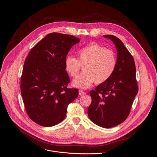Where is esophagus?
I'll use <instances>...</instances> for the list:
<instances>
[{"label":"esophagus","mask_w":157,"mask_h":157,"mask_svg":"<svg viewBox=\"0 0 157 157\" xmlns=\"http://www.w3.org/2000/svg\"><path fill=\"white\" fill-rule=\"evenodd\" d=\"M79 94L80 96L85 95V94H86V93H85L84 91H83L82 90H79Z\"/></svg>","instance_id":"1"}]
</instances>
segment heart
<instances>
[{
  "mask_svg": "<svg viewBox=\"0 0 157 157\" xmlns=\"http://www.w3.org/2000/svg\"><path fill=\"white\" fill-rule=\"evenodd\" d=\"M65 69L72 77L76 76L83 66L84 73L73 81V86L86 89L94 82L100 84L107 81L113 75L117 66L116 55L112 50L98 44H91L80 49L78 59L67 56Z\"/></svg>",
  "mask_w": 157,
  "mask_h": 157,
  "instance_id": "heart-1",
  "label": "heart"
}]
</instances>
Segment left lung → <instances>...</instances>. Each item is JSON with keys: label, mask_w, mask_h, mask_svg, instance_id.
Segmentation results:
<instances>
[{"label": "left lung", "mask_w": 157, "mask_h": 157, "mask_svg": "<svg viewBox=\"0 0 157 157\" xmlns=\"http://www.w3.org/2000/svg\"><path fill=\"white\" fill-rule=\"evenodd\" d=\"M115 44L117 66L111 77L91 90L92 101L88 114L91 121L103 128H112L128 117L138 88L135 63L123 42L113 35H104Z\"/></svg>", "instance_id": "1"}]
</instances>
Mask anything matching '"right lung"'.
<instances>
[{
    "instance_id": "right-lung-1",
    "label": "right lung",
    "mask_w": 157,
    "mask_h": 157,
    "mask_svg": "<svg viewBox=\"0 0 157 157\" xmlns=\"http://www.w3.org/2000/svg\"><path fill=\"white\" fill-rule=\"evenodd\" d=\"M80 41L73 36L52 33L40 40L25 60L21 91L26 112L37 124L46 127L61 122L67 108L78 96V90L67 88L66 56Z\"/></svg>"
}]
</instances>
